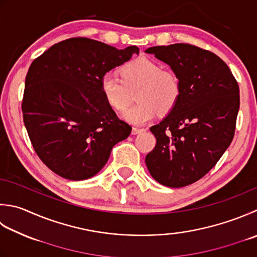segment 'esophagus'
I'll return each mask as SVG.
<instances>
[{
    "mask_svg": "<svg viewBox=\"0 0 257 257\" xmlns=\"http://www.w3.org/2000/svg\"><path fill=\"white\" fill-rule=\"evenodd\" d=\"M144 132H146V129H144V128H136V127H134V128H133V132H132V134H133V135H137V134H142V133H144Z\"/></svg>",
    "mask_w": 257,
    "mask_h": 257,
    "instance_id": "obj_1",
    "label": "esophagus"
}]
</instances>
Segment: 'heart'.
I'll return each mask as SVG.
<instances>
[{"instance_id": "1", "label": "heart", "mask_w": 257, "mask_h": 257, "mask_svg": "<svg viewBox=\"0 0 257 257\" xmlns=\"http://www.w3.org/2000/svg\"><path fill=\"white\" fill-rule=\"evenodd\" d=\"M100 90L110 107L123 111L133 100L138 103L123 113V119L134 124H144L159 112H172L182 97L183 87L176 72L163 69L154 60L142 57L125 63L120 69V79L105 73L100 80Z\"/></svg>"}]
</instances>
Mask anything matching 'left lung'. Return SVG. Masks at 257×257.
<instances>
[{
    "label": "left lung",
    "mask_w": 257,
    "mask_h": 257,
    "mask_svg": "<svg viewBox=\"0 0 257 257\" xmlns=\"http://www.w3.org/2000/svg\"><path fill=\"white\" fill-rule=\"evenodd\" d=\"M170 65L183 87L178 104L150 128L157 143L146 165L162 185L194 184L217 164L232 143L239 109V88L215 53L188 43L146 50Z\"/></svg>",
    "instance_id": "left-lung-1"
}]
</instances>
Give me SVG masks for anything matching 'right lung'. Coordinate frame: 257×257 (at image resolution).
Instances as JSON below:
<instances>
[{
	"instance_id": "obj_1",
	"label": "right lung",
	"mask_w": 257,
	"mask_h": 257,
	"mask_svg": "<svg viewBox=\"0 0 257 257\" xmlns=\"http://www.w3.org/2000/svg\"><path fill=\"white\" fill-rule=\"evenodd\" d=\"M133 53L139 49L71 38L33 60L25 78L23 121L35 153L53 173L70 180L92 177L132 133L105 102L100 80Z\"/></svg>"
}]
</instances>
